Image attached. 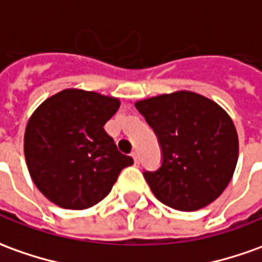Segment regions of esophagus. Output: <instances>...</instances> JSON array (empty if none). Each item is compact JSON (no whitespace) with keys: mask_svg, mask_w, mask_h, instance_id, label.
<instances>
[{"mask_svg":"<svg viewBox=\"0 0 262 262\" xmlns=\"http://www.w3.org/2000/svg\"><path fill=\"white\" fill-rule=\"evenodd\" d=\"M131 157L134 158L135 164H138V162H140V155H138V152H137V151H134V152L131 154Z\"/></svg>","mask_w":262,"mask_h":262,"instance_id":"1","label":"esophagus"}]
</instances>
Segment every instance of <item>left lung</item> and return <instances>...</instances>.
<instances>
[{
    "label": "left lung",
    "mask_w": 262,
    "mask_h": 262,
    "mask_svg": "<svg viewBox=\"0 0 262 262\" xmlns=\"http://www.w3.org/2000/svg\"><path fill=\"white\" fill-rule=\"evenodd\" d=\"M162 149V164L144 172L162 204L196 211L215 201L230 184L238 160L231 117L210 98L191 91L162 94L135 102Z\"/></svg>",
    "instance_id": "left-lung-1"
}]
</instances>
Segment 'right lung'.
Masks as SVG:
<instances>
[{"instance_id": "add662e5", "label": "right lung", "mask_w": 262, "mask_h": 262, "mask_svg": "<svg viewBox=\"0 0 262 262\" xmlns=\"http://www.w3.org/2000/svg\"><path fill=\"white\" fill-rule=\"evenodd\" d=\"M120 104L114 97L68 88L32 113L25 128V161L51 203L67 210L90 208L110 194L121 169L134 164L104 129Z\"/></svg>"}]
</instances>
